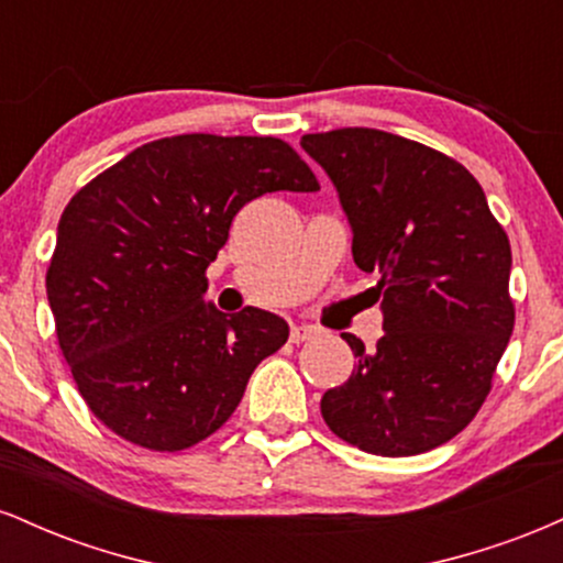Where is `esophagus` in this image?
I'll use <instances>...</instances> for the list:
<instances>
[{
	"mask_svg": "<svg viewBox=\"0 0 563 563\" xmlns=\"http://www.w3.org/2000/svg\"><path fill=\"white\" fill-rule=\"evenodd\" d=\"M318 333L320 331L314 325H294V328H290V341H294V344H301V341L314 339Z\"/></svg>",
	"mask_w": 563,
	"mask_h": 563,
	"instance_id": "obj_1",
	"label": "esophagus"
}]
</instances>
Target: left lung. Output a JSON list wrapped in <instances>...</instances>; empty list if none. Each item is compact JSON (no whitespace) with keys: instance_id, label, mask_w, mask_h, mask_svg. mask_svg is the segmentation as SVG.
Listing matches in <instances>:
<instances>
[{"instance_id":"1","label":"left lung","mask_w":563,"mask_h":563,"mask_svg":"<svg viewBox=\"0 0 563 563\" xmlns=\"http://www.w3.org/2000/svg\"><path fill=\"white\" fill-rule=\"evenodd\" d=\"M352 228L354 264L376 273L384 335L320 399L335 437L405 457L450 442L479 412L514 331L510 243L466 166L431 147L346 126L303 134Z\"/></svg>"}]
</instances>
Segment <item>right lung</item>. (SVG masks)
Instances as JSON below:
<instances>
[{"mask_svg":"<svg viewBox=\"0 0 563 563\" xmlns=\"http://www.w3.org/2000/svg\"><path fill=\"white\" fill-rule=\"evenodd\" d=\"M320 190L275 137L177 134L137 147L63 211L47 269L57 341L84 402L126 442L192 448L241 402L288 322L206 303V267L264 192Z\"/></svg>","mask_w":563,"mask_h":563,"instance_id":"right-lung-1","label":"right lung"}]
</instances>
